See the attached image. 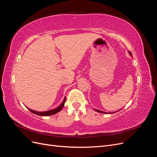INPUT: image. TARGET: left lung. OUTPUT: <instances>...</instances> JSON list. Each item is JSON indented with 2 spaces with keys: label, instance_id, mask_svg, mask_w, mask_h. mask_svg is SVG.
I'll return each instance as SVG.
<instances>
[{
  "label": "left lung",
  "instance_id": "8db88e82",
  "mask_svg": "<svg viewBox=\"0 0 157 157\" xmlns=\"http://www.w3.org/2000/svg\"><path fill=\"white\" fill-rule=\"evenodd\" d=\"M128 53H129L131 56H132V53L130 52H128ZM121 110V109H120ZM120 110H118V111H120ZM95 111H97V112H98V113H104V114H111V113H115V112H117V111H115V112H113V113H107V112H104V111H100V110H98V109H95Z\"/></svg>",
  "mask_w": 157,
  "mask_h": 157
}]
</instances>
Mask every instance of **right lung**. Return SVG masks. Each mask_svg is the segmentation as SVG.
<instances>
[{
  "instance_id": "right-lung-1",
  "label": "right lung",
  "mask_w": 157,
  "mask_h": 157,
  "mask_svg": "<svg viewBox=\"0 0 157 157\" xmlns=\"http://www.w3.org/2000/svg\"><path fill=\"white\" fill-rule=\"evenodd\" d=\"M65 101H66V97L64 98V99H63V101L62 103H61V105H60L58 107H57V108L54 109H52V110L46 111L39 112V111H34V110H32V109H29V108H27V109H29V110L31 113L35 114V115H36L44 116V117H46V116H50V115H54V114H56V113H58V112H59V111L61 110V109H62V108L63 107Z\"/></svg>"
}]
</instances>
